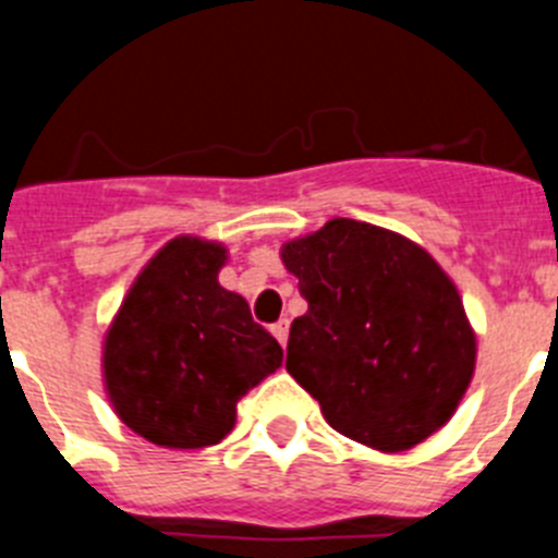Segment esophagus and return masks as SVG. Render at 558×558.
<instances>
[{"label": "esophagus", "mask_w": 558, "mask_h": 558, "mask_svg": "<svg viewBox=\"0 0 558 558\" xmlns=\"http://www.w3.org/2000/svg\"><path fill=\"white\" fill-rule=\"evenodd\" d=\"M270 332H274V338L279 340V343H282V347H284V343H288V332H290V322H288V318H282V322H279V324H274V327H270Z\"/></svg>", "instance_id": "1"}]
</instances>
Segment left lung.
I'll list each match as a JSON object with an SVG mask.
<instances>
[{
	"label": "left lung",
	"instance_id": "8db88e82",
	"mask_svg": "<svg viewBox=\"0 0 558 558\" xmlns=\"http://www.w3.org/2000/svg\"><path fill=\"white\" fill-rule=\"evenodd\" d=\"M307 313L290 324L288 372L329 427L405 452L461 405L477 338L456 282L411 236L352 218L279 248Z\"/></svg>",
	"mask_w": 558,
	"mask_h": 558
}]
</instances>
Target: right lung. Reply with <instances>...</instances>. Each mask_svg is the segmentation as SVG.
Segmentation results:
<instances>
[{"instance_id":"add662e5","label":"right lung","mask_w":558,"mask_h":558,"mask_svg":"<svg viewBox=\"0 0 558 558\" xmlns=\"http://www.w3.org/2000/svg\"><path fill=\"white\" fill-rule=\"evenodd\" d=\"M229 248L181 234L147 259L102 338V388L136 436L201 450L234 430L236 402L282 368L284 352L218 282Z\"/></svg>"}]
</instances>
